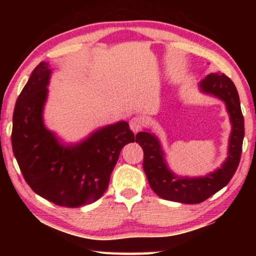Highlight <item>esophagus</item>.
I'll return each mask as SVG.
<instances>
[{"instance_id": "esophagus-1", "label": "esophagus", "mask_w": 256, "mask_h": 256, "mask_svg": "<svg viewBox=\"0 0 256 256\" xmlns=\"http://www.w3.org/2000/svg\"><path fill=\"white\" fill-rule=\"evenodd\" d=\"M142 124H144V120L138 116H136V118H132L130 120V128L132 130L133 133H138L140 131L142 128Z\"/></svg>"}]
</instances>
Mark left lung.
<instances>
[{"label":"left lung","instance_id":"8db88e82","mask_svg":"<svg viewBox=\"0 0 256 256\" xmlns=\"http://www.w3.org/2000/svg\"><path fill=\"white\" fill-rule=\"evenodd\" d=\"M198 89L202 94L222 100L230 118L232 132L228 141V156L219 168L206 176H178L168 167L166 154L156 134L146 130L138 132L136 136V142L144 149V170L150 188L164 200L185 204L206 201L229 183L240 164L244 138V118L234 82L224 73H211L198 84Z\"/></svg>","mask_w":256,"mask_h":256}]
</instances>
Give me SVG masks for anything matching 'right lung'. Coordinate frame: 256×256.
<instances>
[{
  "label": "right lung",
  "mask_w": 256,
  "mask_h": 256,
  "mask_svg": "<svg viewBox=\"0 0 256 256\" xmlns=\"http://www.w3.org/2000/svg\"><path fill=\"white\" fill-rule=\"evenodd\" d=\"M52 68H34L16 99L12 149L26 182L34 193L56 206L78 208L102 196L120 150L134 142L128 123L99 128L78 144H66L45 126L44 107Z\"/></svg>",
  "instance_id": "1"
}]
</instances>
